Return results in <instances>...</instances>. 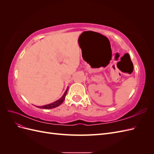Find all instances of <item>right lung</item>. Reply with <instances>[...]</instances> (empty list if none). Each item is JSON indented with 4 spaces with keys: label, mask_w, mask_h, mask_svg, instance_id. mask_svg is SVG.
Here are the masks:
<instances>
[{
    "label": "right lung",
    "mask_w": 154,
    "mask_h": 154,
    "mask_svg": "<svg viewBox=\"0 0 154 154\" xmlns=\"http://www.w3.org/2000/svg\"><path fill=\"white\" fill-rule=\"evenodd\" d=\"M67 91H68V88H67V90L66 91V92H65V93L63 94V95L62 96V97H61V98H60L58 100L53 102V103H52L43 105V106H37V107H38V108H40V109H53V108H55V107L58 106L59 105H60L63 103V101H64L65 98H66V96L67 93Z\"/></svg>",
    "instance_id": "right-lung-1"
}]
</instances>
